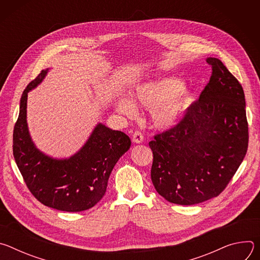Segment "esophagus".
<instances>
[{
    "instance_id": "esophagus-1",
    "label": "esophagus",
    "mask_w": 260,
    "mask_h": 260,
    "mask_svg": "<svg viewBox=\"0 0 260 260\" xmlns=\"http://www.w3.org/2000/svg\"><path fill=\"white\" fill-rule=\"evenodd\" d=\"M132 139H133V141H134L135 143L140 144V143H142V142L144 141V136H143V134H142L141 132L136 131V132L133 134Z\"/></svg>"
}]
</instances>
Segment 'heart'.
Here are the masks:
<instances>
[{"instance_id":"obj_1","label":"heart","mask_w":260,"mask_h":260,"mask_svg":"<svg viewBox=\"0 0 260 260\" xmlns=\"http://www.w3.org/2000/svg\"><path fill=\"white\" fill-rule=\"evenodd\" d=\"M131 101L140 107L150 108L152 121L156 127L169 128L175 125L191 101L189 88L178 78L166 77L144 83L136 88ZM116 108L126 116H134V105L126 99L116 102Z\"/></svg>"}]
</instances>
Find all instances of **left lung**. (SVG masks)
Instances as JSON below:
<instances>
[{"label": "left lung", "instance_id": "8db88e82", "mask_svg": "<svg viewBox=\"0 0 260 260\" xmlns=\"http://www.w3.org/2000/svg\"><path fill=\"white\" fill-rule=\"evenodd\" d=\"M209 82L173 128L149 142L151 180L168 202L196 205L225 189L248 149L245 94L220 59L208 57Z\"/></svg>", "mask_w": 260, "mask_h": 260}]
</instances>
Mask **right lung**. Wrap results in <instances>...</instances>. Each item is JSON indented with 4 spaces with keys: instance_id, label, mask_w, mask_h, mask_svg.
Segmentation results:
<instances>
[{
    "instance_id": "1",
    "label": "right lung",
    "mask_w": 260,
    "mask_h": 260,
    "mask_svg": "<svg viewBox=\"0 0 260 260\" xmlns=\"http://www.w3.org/2000/svg\"><path fill=\"white\" fill-rule=\"evenodd\" d=\"M47 71H41L22 92L13 131V156L26 187L41 204L64 212L85 211L105 196L110 174L129 149L131 139L100 123L81 150L69 159H53L40 152L28 134L26 101L27 92Z\"/></svg>"
}]
</instances>
